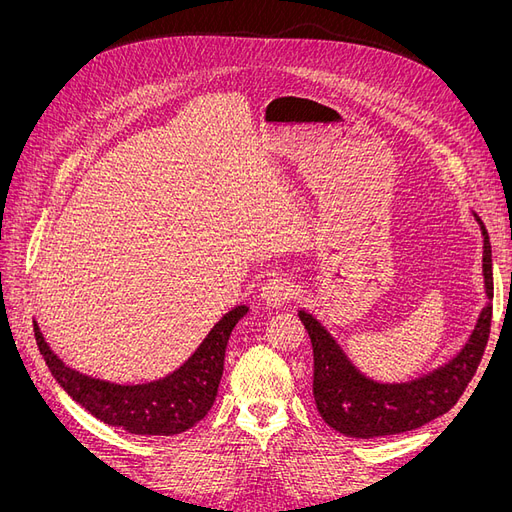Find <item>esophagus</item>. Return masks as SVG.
Listing matches in <instances>:
<instances>
[{
  "mask_svg": "<svg viewBox=\"0 0 512 512\" xmlns=\"http://www.w3.org/2000/svg\"><path fill=\"white\" fill-rule=\"evenodd\" d=\"M260 297L269 307H282L284 303L294 299V286L290 284V280H286V277L277 275V277H271V280L262 286Z\"/></svg>",
  "mask_w": 512,
  "mask_h": 512,
  "instance_id": "esophagus-1",
  "label": "esophagus"
}]
</instances>
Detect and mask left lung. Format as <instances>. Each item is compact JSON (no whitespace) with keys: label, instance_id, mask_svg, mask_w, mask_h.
<instances>
[{"label":"left lung","instance_id":"obj_1","mask_svg":"<svg viewBox=\"0 0 512 512\" xmlns=\"http://www.w3.org/2000/svg\"><path fill=\"white\" fill-rule=\"evenodd\" d=\"M483 232V275L489 303L476 327L446 365L410 382H376L361 374L335 342V337L307 312H299L314 348V399L324 423L348 438H384L423 427L451 410L476 374L491 331L493 269L491 243L485 224L474 213Z\"/></svg>","mask_w":512,"mask_h":512}]
</instances>
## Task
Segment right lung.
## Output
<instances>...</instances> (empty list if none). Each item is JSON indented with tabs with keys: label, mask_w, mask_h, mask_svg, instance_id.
I'll return each mask as SVG.
<instances>
[{
	"label": "right lung",
	"mask_w": 512,
	"mask_h": 512,
	"mask_svg": "<svg viewBox=\"0 0 512 512\" xmlns=\"http://www.w3.org/2000/svg\"><path fill=\"white\" fill-rule=\"evenodd\" d=\"M245 314L247 305L230 309L179 369L145 384H113L85 376L49 348L36 322L34 335L57 384L98 421L136 436H175L192 429L211 410L222 380L228 337Z\"/></svg>",
	"instance_id": "right-lung-1"
}]
</instances>
